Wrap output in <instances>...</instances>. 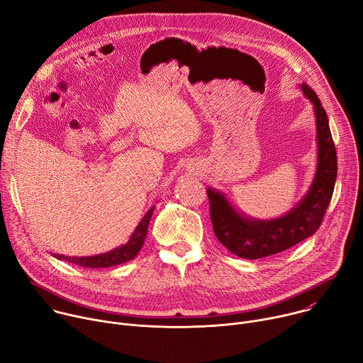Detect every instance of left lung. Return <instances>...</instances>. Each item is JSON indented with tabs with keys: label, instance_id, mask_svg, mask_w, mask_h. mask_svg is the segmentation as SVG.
Segmentation results:
<instances>
[{
	"label": "left lung",
	"instance_id": "left-lung-1",
	"mask_svg": "<svg viewBox=\"0 0 363 363\" xmlns=\"http://www.w3.org/2000/svg\"><path fill=\"white\" fill-rule=\"evenodd\" d=\"M304 97L313 105L316 118L318 167L312 185L296 206L279 218L255 220L240 213L228 198L214 188H206L214 233L233 254L255 260L281 252L313 235L330 203L337 177V157L329 119L318 94L307 84H300Z\"/></svg>",
	"mask_w": 363,
	"mask_h": 363
}]
</instances>
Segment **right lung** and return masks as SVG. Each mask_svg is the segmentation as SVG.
<instances>
[{
  "label": "right lung",
  "instance_id": "obj_1",
  "mask_svg": "<svg viewBox=\"0 0 363 363\" xmlns=\"http://www.w3.org/2000/svg\"><path fill=\"white\" fill-rule=\"evenodd\" d=\"M153 210L155 206H152V208L143 216V218L132 233L129 241L121 247H116L108 252L97 254V255H87V257H69L63 254H53V255L57 258V260H65V262H69L82 267H89V269H106V267H113V266H119L122 263L130 262L138 255V252L140 251L145 242V238L147 234V225L153 214Z\"/></svg>",
  "mask_w": 363,
  "mask_h": 363
}]
</instances>
